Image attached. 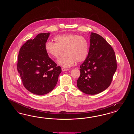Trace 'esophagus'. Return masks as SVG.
<instances>
[{"mask_svg": "<svg viewBox=\"0 0 134 134\" xmlns=\"http://www.w3.org/2000/svg\"><path fill=\"white\" fill-rule=\"evenodd\" d=\"M69 69H67V68H62V71H63V72H65V71H68Z\"/></svg>", "mask_w": 134, "mask_h": 134, "instance_id": "1", "label": "esophagus"}]
</instances>
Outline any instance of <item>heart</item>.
I'll return each mask as SVG.
<instances>
[{
	"label": "heart",
	"instance_id": "obj_1",
	"mask_svg": "<svg viewBox=\"0 0 134 134\" xmlns=\"http://www.w3.org/2000/svg\"><path fill=\"white\" fill-rule=\"evenodd\" d=\"M54 43L47 42L45 43L46 52L49 57L58 58L62 50L65 49L66 57L59 58L58 64L67 68L74 65L76 60L81 62L86 60L89 53V43L84 37L77 34H65L53 38Z\"/></svg>",
	"mask_w": 134,
	"mask_h": 134
}]
</instances>
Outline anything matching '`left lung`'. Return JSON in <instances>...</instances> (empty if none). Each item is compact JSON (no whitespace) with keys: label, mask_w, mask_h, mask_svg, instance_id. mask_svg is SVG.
<instances>
[{"label":"left lung","mask_w":134,"mask_h":134,"mask_svg":"<svg viewBox=\"0 0 134 134\" xmlns=\"http://www.w3.org/2000/svg\"><path fill=\"white\" fill-rule=\"evenodd\" d=\"M90 43L88 57L80 66L77 86L84 93L95 95L110 86L117 62L114 49L101 36L91 33Z\"/></svg>","instance_id":"obj_1"}]
</instances>
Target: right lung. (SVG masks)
I'll return each instance as SVG.
<instances>
[{"label":"right lung","instance_id":"right-lung-1","mask_svg":"<svg viewBox=\"0 0 134 134\" xmlns=\"http://www.w3.org/2000/svg\"><path fill=\"white\" fill-rule=\"evenodd\" d=\"M49 33L38 34L20 48L17 69L23 85L30 92L38 95L48 93L57 85L61 72L60 66L52 60L45 49Z\"/></svg>","mask_w":134,"mask_h":134}]
</instances>
